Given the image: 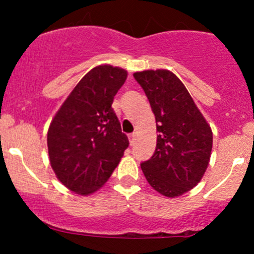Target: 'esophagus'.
<instances>
[{"mask_svg": "<svg viewBox=\"0 0 254 254\" xmlns=\"http://www.w3.org/2000/svg\"><path fill=\"white\" fill-rule=\"evenodd\" d=\"M135 137H136V134H131V135H129V141H130V145H134V142H135Z\"/></svg>", "mask_w": 254, "mask_h": 254, "instance_id": "34e87169", "label": "esophagus"}]
</instances>
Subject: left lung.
Listing matches in <instances>:
<instances>
[{"instance_id": "left-lung-1", "label": "left lung", "mask_w": 254, "mask_h": 254, "mask_svg": "<svg viewBox=\"0 0 254 254\" xmlns=\"http://www.w3.org/2000/svg\"><path fill=\"white\" fill-rule=\"evenodd\" d=\"M134 77L147 96L157 131L155 153L141 170L156 191L176 198L203 178L211 156V127L172 71L145 70Z\"/></svg>"}]
</instances>
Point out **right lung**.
<instances>
[{
    "label": "right lung",
    "mask_w": 254,
    "mask_h": 254,
    "mask_svg": "<svg viewBox=\"0 0 254 254\" xmlns=\"http://www.w3.org/2000/svg\"><path fill=\"white\" fill-rule=\"evenodd\" d=\"M122 67L98 65L76 84L48 130L50 166L56 178L78 195L106 184L129 146L112 108L127 81Z\"/></svg>",
    "instance_id": "obj_1"
}]
</instances>
